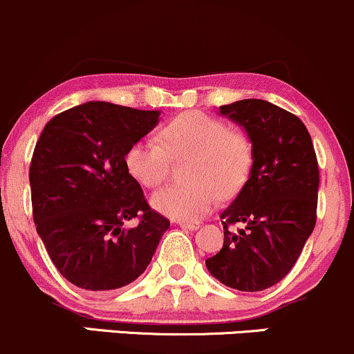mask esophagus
<instances>
[{"mask_svg": "<svg viewBox=\"0 0 354 354\" xmlns=\"http://www.w3.org/2000/svg\"><path fill=\"white\" fill-rule=\"evenodd\" d=\"M177 224L180 227H185V230H197L199 227V223L197 221H182V219H178Z\"/></svg>", "mask_w": 354, "mask_h": 354, "instance_id": "esophagus-1", "label": "esophagus"}]
</instances>
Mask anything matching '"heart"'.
I'll return each mask as SVG.
<instances>
[{
	"label": "heart",
	"instance_id": "1",
	"mask_svg": "<svg viewBox=\"0 0 354 354\" xmlns=\"http://www.w3.org/2000/svg\"><path fill=\"white\" fill-rule=\"evenodd\" d=\"M189 155L182 176L151 196V206L177 219H197L214 207L218 194L230 197L246 182L253 148L243 131L201 111L182 113L162 127L158 138L147 136L128 148L130 176L143 187H157L170 172L173 158Z\"/></svg>",
	"mask_w": 354,
	"mask_h": 354
}]
</instances>
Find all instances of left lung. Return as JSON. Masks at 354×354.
I'll return each instance as SVG.
<instances>
[{
    "mask_svg": "<svg viewBox=\"0 0 354 354\" xmlns=\"http://www.w3.org/2000/svg\"><path fill=\"white\" fill-rule=\"evenodd\" d=\"M219 111L248 133L253 165L223 211V248L206 267L227 287L265 290L290 272L315 226L317 157L306 124L272 102L243 100ZM234 223L243 224L236 234L229 231Z\"/></svg>",
    "mask_w": 354,
    "mask_h": 354,
    "instance_id": "8db88e82",
    "label": "left lung"
}]
</instances>
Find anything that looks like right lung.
Instances as JSON below:
<instances>
[{
  "label": "right lung",
  "mask_w": 354,
  "mask_h": 354,
  "mask_svg": "<svg viewBox=\"0 0 354 354\" xmlns=\"http://www.w3.org/2000/svg\"><path fill=\"white\" fill-rule=\"evenodd\" d=\"M158 111L91 101L45 124L30 163L37 233L64 279L108 292L138 279L170 221L148 206L127 151ZM138 218L133 228L124 226Z\"/></svg>",
  "instance_id": "obj_1"
}]
</instances>
